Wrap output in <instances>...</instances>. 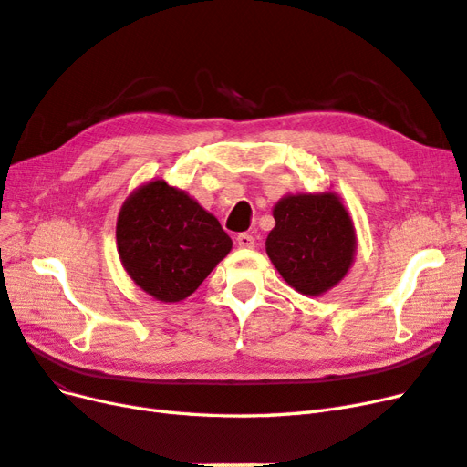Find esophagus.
Segmentation results:
<instances>
[{
	"instance_id": "34e87169",
	"label": "esophagus",
	"mask_w": 467,
	"mask_h": 467,
	"mask_svg": "<svg viewBox=\"0 0 467 467\" xmlns=\"http://www.w3.org/2000/svg\"><path fill=\"white\" fill-rule=\"evenodd\" d=\"M236 244H238L240 248H252V246L255 244V240H254V236H252V234L240 233V234L236 236Z\"/></svg>"
}]
</instances>
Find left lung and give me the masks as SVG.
<instances>
[{
    "label": "left lung",
    "instance_id": "1",
    "mask_svg": "<svg viewBox=\"0 0 467 467\" xmlns=\"http://www.w3.org/2000/svg\"><path fill=\"white\" fill-rule=\"evenodd\" d=\"M274 219L265 252L295 291L320 296L349 274L357 234L348 207L336 192L283 195L274 205Z\"/></svg>",
    "mask_w": 467,
    "mask_h": 467
}]
</instances>
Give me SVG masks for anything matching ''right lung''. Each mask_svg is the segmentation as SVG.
Wrapping results in <instances>:
<instances>
[{"label": "right lung", "mask_w": 467, "mask_h": 467, "mask_svg": "<svg viewBox=\"0 0 467 467\" xmlns=\"http://www.w3.org/2000/svg\"><path fill=\"white\" fill-rule=\"evenodd\" d=\"M116 246L141 291L178 303L213 272L233 240L190 193L157 178L135 188L119 207Z\"/></svg>", "instance_id": "right-lung-1"}]
</instances>
